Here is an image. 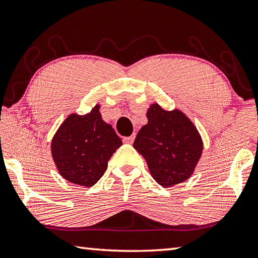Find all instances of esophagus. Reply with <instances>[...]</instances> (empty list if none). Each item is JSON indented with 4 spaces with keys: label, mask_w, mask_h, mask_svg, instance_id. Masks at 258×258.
Masks as SVG:
<instances>
[{
    "label": "esophagus",
    "mask_w": 258,
    "mask_h": 258,
    "mask_svg": "<svg viewBox=\"0 0 258 258\" xmlns=\"http://www.w3.org/2000/svg\"><path fill=\"white\" fill-rule=\"evenodd\" d=\"M134 138H135V135H131V137L124 138V139H123V141H124V143L132 144V143H133V141H134Z\"/></svg>",
    "instance_id": "34e87169"
}]
</instances>
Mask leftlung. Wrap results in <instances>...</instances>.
Returning <instances> with one entry per match:
<instances>
[{"label": "left lung", "mask_w": 258, "mask_h": 258, "mask_svg": "<svg viewBox=\"0 0 258 258\" xmlns=\"http://www.w3.org/2000/svg\"><path fill=\"white\" fill-rule=\"evenodd\" d=\"M133 143L148 163L153 179L171 187L193 175L203 151V141L196 126L181 110H166L154 102L147 111Z\"/></svg>", "instance_id": "left-lung-1"}]
</instances>
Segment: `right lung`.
Listing matches in <instances>:
<instances>
[{
  "instance_id": "1",
  "label": "right lung",
  "mask_w": 258,
  "mask_h": 258,
  "mask_svg": "<svg viewBox=\"0 0 258 258\" xmlns=\"http://www.w3.org/2000/svg\"><path fill=\"white\" fill-rule=\"evenodd\" d=\"M121 144L97 104L86 115L72 113L65 118L51 139L50 151L64 179L90 187L105 174L108 160Z\"/></svg>"
}]
</instances>
